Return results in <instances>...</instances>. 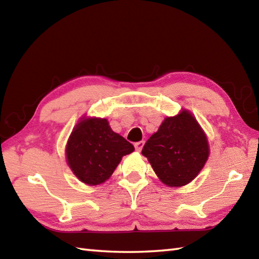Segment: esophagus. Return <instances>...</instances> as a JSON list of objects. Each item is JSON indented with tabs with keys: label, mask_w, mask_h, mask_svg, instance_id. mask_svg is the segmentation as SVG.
Segmentation results:
<instances>
[{
	"label": "esophagus",
	"mask_w": 259,
	"mask_h": 259,
	"mask_svg": "<svg viewBox=\"0 0 259 259\" xmlns=\"http://www.w3.org/2000/svg\"><path fill=\"white\" fill-rule=\"evenodd\" d=\"M144 145H145V142H144V141H138V142H136V144H135L136 150H137V151H141V149H142V147H144Z\"/></svg>",
	"instance_id": "obj_1"
}]
</instances>
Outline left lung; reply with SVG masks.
I'll use <instances>...</instances> for the list:
<instances>
[{
    "instance_id": "1",
    "label": "left lung",
    "mask_w": 259,
    "mask_h": 259,
    "mask_svg": "<svg viewBox=\"0 0 259 259\" xmlns=\"http://www.w3.org/2000/svg\"><path fill=\"white\" fill-rule=\"evenodd\" d=\"M163 184L181 187L194 180L208 159L205 134L192 114L184 110L163 120L141 151Z\"/></svg>"
}]
</instances>
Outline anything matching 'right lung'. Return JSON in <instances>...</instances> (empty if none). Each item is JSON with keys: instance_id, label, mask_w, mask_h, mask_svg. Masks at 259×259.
<instances>
[{"instance_id": "add662e5", "label": "right lung", "mask_w": 259, "mask_h": 259, "mask_svg": "<svg viewBox=\"0 0 259 259\" xmlns=\"http://www.w3.org/2000/svg\"><path fill=\"white\" fill-rule=\"evenodd\" d=\"M135 147L113 133L107 119L89 118L75 125L67 145V161L82 183L99 185L117 168L121 158Z\"/></svg>"}]
</instances>
